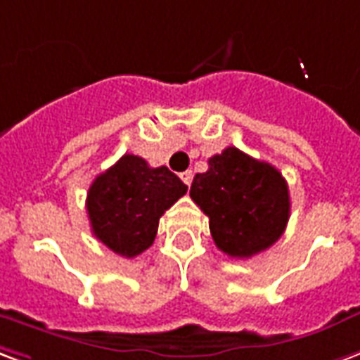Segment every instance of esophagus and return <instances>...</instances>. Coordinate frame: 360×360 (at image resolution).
<instances>
[{"mask_svg":"<svg viewBox=\"0 0 360 360\" xmlns=\"http://www.w3.org/2000/svg\"><path fill=\"white\" fill-rule=\"evenodd\" d=\"M193 172H191V169H187V172H183L181 173V181H183V183H185V185H191V183H193Z\"/></svg>","mask_w":360,"mask_h":360,"instance_id":"esophagus-1","label":"esophagus"}]
</instances>
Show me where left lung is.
<instances>
[{
	"label": "left lung",
	"instance_id": "left-lung-1",
	"mask_svg": "<svg viewBox=\"0 0 360 360\" xmlns=\"http://www.w3.org/2000/svg\"><path fill=\"white\" fill-rule=\"evenodd\" d=\"M196 173L191 198L210 217L215 246L231 257H252L275 244L290 217L288 183L267 162L236 146L207 160Z\"/></svg>",
	"mask_w": 360,
	"mask_h": 360
}]
</instances>
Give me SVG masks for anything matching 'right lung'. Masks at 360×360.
I'll list each match as a JSON object with an SVG mask.
<instances>
[{"instance_id": "right-lung-1", "label": "right lung", "mask_w": 360, "mask_h": 360, "mask_svg": "<svg viewBox=\"0 0 360 360\" xmlns=\"http://www.w3.org/2000/svg\"><path fill=\"white\" fill-rule=\"evenodd\" d=\"M187 188L166 166L150 167L141 156L124 154L89 187L85 206L93 234L114 254H143L153 246L160 217Z\"/></svg>"}]
</instances>
